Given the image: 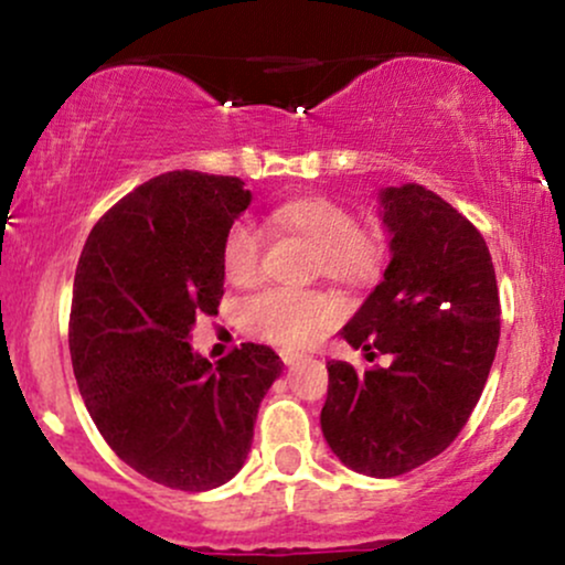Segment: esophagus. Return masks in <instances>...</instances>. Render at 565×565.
<instances>
[{
  "label": "esophagus",
  "mask_w": 565,
  "mask_h": 565,
  "mask_svg": "<svg viewBox=\"0 0 565 565\" xmlns=\"http://www.w3.org/2000/svg\"><path fill=\"white\" fill-rule=\"evenodd\" d=\"M278 355H281V361H284V364H295V361H300V359H302L300 353H295V350H287V348H284V350H278Z\"/></svg>",
  "instance_id": "1"
}]
</instances>
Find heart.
Segmentation results:
<instances>
[{
	"label": "heart",
	"instance_id": "b5f03b06",
	"mask_svg": "<svg viewBox=\"0 0 565 565\" xmlns=\"http://www.w3.org/2000/svg\"><path fill=\"white\" fill-rule=\"evenodd\" d=\"M265 225L276 236H295L316 246V270L350 289L372 287L385 268L387 242L382 231L359 225L353 210L332 196L305 193L278 201ZM263 244V231L246 220H236L225 231L220 265L233 287L260 281ZM342 313V302L327 291L268 289L244 302L242 327L276 345L305 348L329 332Z\"/></svg>",
	"mask_w": 565,
	"mask_h": 565
}]
</instances>
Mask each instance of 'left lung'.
I'll return each mask as SVG.
<instances>
[{
  "label": "left lung",
  "instance_id": "1",
  "mask_svg": "<svg viewBox=\"0 0 565 565\" xmlns=\"http://www.w3.org/2000/svg\"><path fill=\"white\" fill-rule=\"evenodd\" d=\"M391 265L342 337L366 361L329 364L321 430L350 470L393 478L438 457L481 398L499 342L489 246L468 217L417 183L380 191Z\"/></svg>",
  "mask_w": 565,
  "mask_h": 565
}]
</instances>
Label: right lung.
I'll use <instances>...</instances> for the list:
<instances>
[{"label": "right lung", "mask_w": 565, "mask_h": 565, "mask_svg": "<svg viewBox=\"0 0 565 565\" xmlns=\"http://www.w3.org/2000/svg\"><path fill=\"white\" fill-rule=\"evenodd\" d=\"M249 201L238 178L159 174L97 220L76 265L68 348L84 406L121 462L170 489L242 470L284 366L255 342L215 369L188 345L199 316L217 313L220 246Z\"/></svg>", "instance_id": "right-lung-1"}]
</instances>
